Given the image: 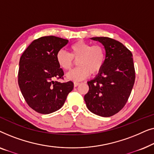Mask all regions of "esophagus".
Masks as SVG:
<instances>
[{"label":"esophagus","mask_w":154,"mask_h":154,"mask_svg":"<svg viewBox=\"0 0 154 154\" xmlns=\"http://www.w3.org/2000/svg\"><path fill=\"white\" fill-rule=\"evenodd\" d=\"M79 84L80 83H79V82H74V83H73V85H74V87H77Z\"/></svg>","instance_id":"esophagus-1"}]
</instances>
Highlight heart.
Instances as JSON below:
<instances>
[{
    "label": "heart",
    "instance_id": "b5f03b06",
    "mask_svg": "<svg viewBox=\"0 0 154 154\" xmlns=\"http://www.w3.org/2000/svg\"><path fill=\"white\" fill-rule=\"evenodd\" d=\"M69 53L63 50L57 52L56 60L59 66L64 71H69L77 60L79 66L67 73L68 80L80 81L87 78L90 73L95 74L102 69L105 60L104 50L98 45H92L85 41H79L69 47Z\"/></svg>",
    "mask_w": 154,
    "mask_h": 154
}]
</instances>
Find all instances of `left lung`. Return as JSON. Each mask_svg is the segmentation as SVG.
<instances>
[{
  "label": "left lung",
  "instance_id": "obj_1",
  "mask_svg": "<svg viewBox=\"0 0 154 154\" xmlns=\"http://www.w3.org/2000/svg\"><path fill=\"white\" fill-rule=\"evenodd\" d=\"M104 47L105 60L98 74L88 82L84 96L86 106L94 114L109 117L125 106L135 79L132 52L120 42L108 37H93Z\"/></svg>",
  "mask_w": 154,
  "mask_h": 154
}]
</instances>
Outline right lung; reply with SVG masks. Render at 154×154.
<instances>
[{"instance_id": "add662e5", "label": "right lung", "mask_w": 154, "mask_h": 154, "mask_svg": "<svg viewBox=\"0 0 154 154\" xmlns=\"http://www.w3.org/2000/svg\"><path fill=\"white\" fill-rule=\"evenodd\" d=\"M69 41L53 35L34 40L23 52L20 60L18 83L29 106L38 113L48 114L64 105L73 89L72 81L61 83L62 78L56 54Z\"/></svg>"}]
</instances>
